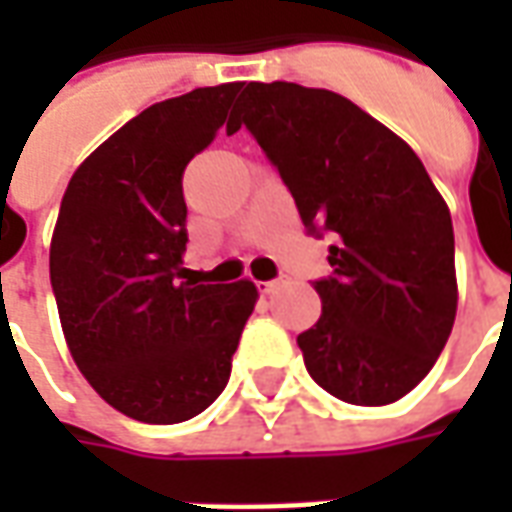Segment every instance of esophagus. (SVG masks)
Here are the masks:
<instances>
[{"mask_svg":"<svg viewBox=\"0 0 512 512\" xmlns=\"http://www.w3.org/2000/svg\"><path fill=\"white\" fill-rule=\"evenodd\" d=\"M285 285V279H271V282H263V293H274V290H279Z\"/></svg>","mask_w":512,"mask_h":512,"instance_id":"obj_1","label":"esophagus"}]
</instances>
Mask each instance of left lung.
<instances>
[{
	"instance_id": "1",
	"label": "left lung",
	"mask_w": 512,
	"mask_h": 512,
	"mask_svg": "<svg viewBox=\"0 0 512 512\" xmlns=\"http://www.w3.org/2000/svg\"><path fill=\"white\" fill-rule=\"evenodd\" d=\"M307 233L334 235L318 323L296 337L312 381L386 406L428 376L458 307L452 219L417 153L332 90L252 82L235 109ZM233 128V131H235Z\"/></svg>"
}]
</instances>
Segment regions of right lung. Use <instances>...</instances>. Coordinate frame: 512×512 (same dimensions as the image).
<instances>
[{"instance_id":"add662e5","label":"right lung","mask_w":512,"mask_h":512,"mask_svg":"<svg viewBox=\"0 0 512 512\" xmlns=\"http://www.w3.org/2000/svg\"><path fill=\"white\" fill-rule=\"evenodd\" d=\"M241 82L153 104L73 172L51 238V290L73 362L126 417L175 425L222 395L255 282L186 278L183 169Z\"/></svg>"}]
</instances>
